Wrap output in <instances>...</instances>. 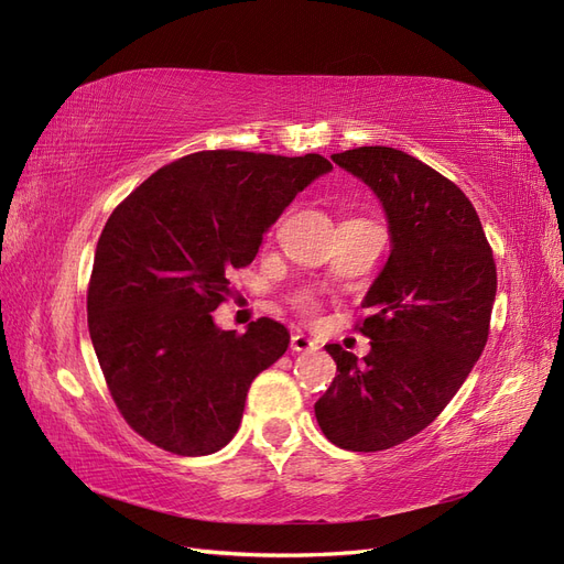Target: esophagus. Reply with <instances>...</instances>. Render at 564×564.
Wrapping results in <instances>:
<instances>
[{
    "instance_id": "1",
    "label": "esophagus",
    "mask_w": 564,
    "mask_h": 564,
    "mask_svg": "<svg viewBox=\"0 0 564 564\" xmlns=\"http://www.w3.org/2000/svg\"><path fill=\"white\" fill-rule=\"evenodd\" d=\"M317 348H319L317 340H313L311 336H305L301 332H296L292 336V350H296V352H311V350H317Z\"/></svg>"
}]
</instances>
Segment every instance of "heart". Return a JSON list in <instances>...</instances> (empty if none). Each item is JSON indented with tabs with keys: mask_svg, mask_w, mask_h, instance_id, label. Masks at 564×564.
<instances>
[{
	"mask_svg": "<svg viewBox=\"0 0 564 564\" xmlns=\"http://www.w3.org/2000/svg\"><path fill=\"white\" fill-rule=\"evenodd\" d=\"M301 305H303V308H305V311H313V303H311L308 299H305V301H301Z\"/></svg>",
	"mask_w": 564,
	"mask_h": 564,
	"instance_id": "heart-1",
	"label": "heart"
}]
</instances>
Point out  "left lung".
I'll return each instance as SVG.
<instances>
[{"mask_svg":"<svg viewBox=\"0 0 564 564\" xmlns=\"http://www.w3.org/2000/svg\"><path fill=\"white\" fill-rule=\"evenodd\" d=\"M332 160L381 202L390 253L362 301L371 350L324 346L336 377L315 416L336 447L381 452L433 423L480 360L497 265L468 197L429 164L386 145Z\"/></svg>","mask_w":564,"mask_h":564,"instance_id":"left-lung-1","label":"left lung"}]
</instances>
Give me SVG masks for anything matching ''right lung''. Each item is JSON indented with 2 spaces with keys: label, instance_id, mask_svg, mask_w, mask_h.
<instances>
[{
  "label": "right lung",
  "instance_id": "1",
  "mask_svg": "<svg viewBox=\"0 0 564 564\" xmlns=\"http://www.w3.org/2000/svg\"><path fill=\"white\" fill-rule=\"evenodd\" d=\"M322 155L204 150L158 169L98 237L87 296L89 334L131 429L178 456L226 447L251 381L289 348L284 324L245 334L214 311L228 272L249 265L292 199L332 172Z\"/></svg>",
  "mask_w": 564,
  "mask_h": 564
}]
</instances>
